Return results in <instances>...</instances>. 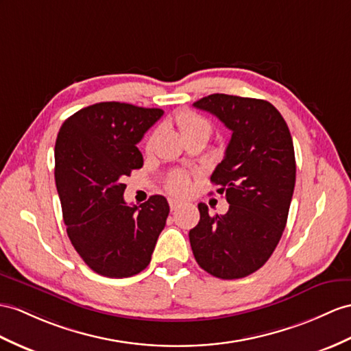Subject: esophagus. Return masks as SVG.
Here are the masks:
<instances>
[{"mask_svg": "<svg viewBox=\"0 0 351 351\" xmlns=\"http://www.w3.org/2000/svg\"><path fill=\"white\" fill-rule=\"evenodd\" d=\"M168 202H169V208H171V211H176V210H178V208L182 207V202H180V201H177V199H169Z\"/></svg>", "mask_w": 351, "mask_h": 351, "instance_id": "esophagus-1", "label": "esophagus"}]
</instances>
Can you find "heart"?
Masks as SVG:
<instances>
[{
	"label": "heart",
	"mask_w": 351,
	"mask_h": 351,
	"mask_svg": "<svg viewBox=\"0 0 351 351\" xmlns=\"http://www.w3.org/2000/svg\"><path fill=\"white\" fill-rule=\"evenodd\" d=\"M177 125L180 128L183 136L192 132H202L207 135H210L211 132V123L207 121V119L199 114H195L193 111H187V110L177 114ZM153 141H155V135L150 136V140L147 141V149L153 146ZM167 187L168 191L174 195H186L189 192V187H191L189 177L183 173H174L169 177Z\"/></svg>",
	"instance_id": "heart-1"
}]
</instances>
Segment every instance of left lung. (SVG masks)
Here are the masks:
<instances>
[{"label":"left lung","instance_id":"left-lung-1","mask_svg":"<svg viewBox=\"0 0 351 351\" xmlns=\"http://www.w3.org/2000/svg\"><path fill=\"white\" fill-rule=\"evenodd\" d=\"M193 106L215 114L232 136L211 174L229 210L211 216L207 205L198 204L201 217L189 232L191 247L208 274L243 278L263 267L283 235L296 178L292 135L268 101L213 93Z\"/></svg>","mask_w":351,"mask_h":351}]
</instances>
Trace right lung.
Wrapping results in <instances>:
<instances>
[{"instance_id":"1","label":"right lung","mask_w":351,"mask_h":351,"mask_svg":"<svg viewBox=\"0 0 351 351\" xmlns=\"http://www.w3.org/2000/svg\"><path fill=\"white\" fill-rule=\"evenodd\" d=\"M164 114L126 102H98L70 116L55 144V182L66 234L97 274L123 278L150 263L169 205L153 195L130 207L125 176L143 167L136 147Z\"/></svg>"}]
</instances>
